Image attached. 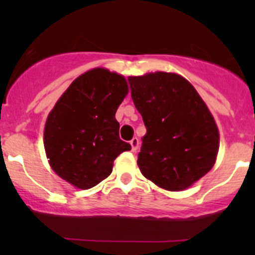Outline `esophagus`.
Wrapping results in <instances>:
<instances>
[{"instance_id": "1", "label": "esophagus", "mask_w": 255, "mask_h": 255, "mask_svg": "<svg viewBox=\"0 0 255 255\" xmlns=\"http://www.w3.org/2000/svg\"><path fill=\"white\" fill-rule=\"evenodd\" d=\"M129 144H130V146H132V151H133V153H134V151L138 149V145H139V142H138V138H133V139L129 142Z\"/></svg>"}]
</instances>
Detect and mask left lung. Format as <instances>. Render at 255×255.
Here are the masks:
<instances>
[{"instance_id":"8db88e82","label":"left lung","mask_w":255,"mask_h":255,"mask_svg":"<svg viewBox=\"0 0 255 255\" xmlns=\"http://www.w3.org/2000/svg\"><path fill=\"white\" fill-rule=\"evenodd\" d=\"M130 95L146 134L138 154L144 177L168 191H182L215 165L220 133L195 87L175 73L129 76Z\"/></svg>"}]
</instances>
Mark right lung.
<instances>
[{
    "mask_svg": "<svg viewBox=\"0 0 255 255\" xmlns=\"http://www.w3.org/2000/svg\"><path fill=\"white\" fill-rule=\"evenodd\" d=\"M128 95L127 80L105 68L81 74L49 112L44 149L54 173L80 190L110 176L113 161L130 150L115 115Z\"/></svg>",
    "mask_w": 255,
    "mask_h": 255,
    "instance_id": "add662e5",
    "label": "right lung"
}]
</instances>
